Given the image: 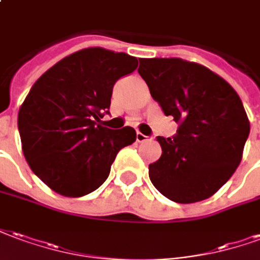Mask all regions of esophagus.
<instances>
[{"label": "esophagus", "mask_w": 260, "mask_h": 260, "mask_svg": "<svg viewBox=\"0 0 260 260\" xmlns=\"http://www.w3.org/2000/svg\"><path fill=\"white\" fill-rule=\"evenodd\" d=\"M136 140H137V143H144V141H148V140H152V137H149V136H145L143 133H137V136H136Z\"/></svg>", "instance_id": "obj_1"}]
</instances>
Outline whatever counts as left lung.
<instances>
[{
	"mask_svg": "<svg viewBox=\"0 0 260 260\" xmlns=\"http://www.w3.org/2000/svg\"><path fill=\"white\" fill-rule=\"evenodd\" d=\"M138 73L177 132L158 137L149 165L153 187L170 201L192 204L215 194L241 162L249 120L236 90L208 68L180 58L140 59Z\"/></svg>",
	"mask_w": 260,
	"mask_h": 260,
	"instance_id": "1",
	"label": "left lung"
}]
</instances>
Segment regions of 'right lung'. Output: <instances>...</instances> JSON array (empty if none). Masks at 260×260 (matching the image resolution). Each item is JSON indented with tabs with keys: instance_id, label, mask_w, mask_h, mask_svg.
Masks as SVG:
<instances>
[{
	"instance_id": "obj_1",
	"label": "right lung",
	"mask_w": 260,
	"mask_h": 260,
	"mask_svg": "<svg viewBox=\"0 0 260 260\" xmlns=\"http://www.w3.org/2000/svg\"><path fill=\"white\" fill-rule=\"evenodd\" d=\"M137 58L86 48L66 56L31 87L19 109L24 158L41 181L65 197H83L108 179L117 152L136 141L133 127L101 124L113 86Z\"/></svg>"
}]
</instances>
